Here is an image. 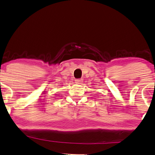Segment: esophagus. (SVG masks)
<instances>
[{"mask_svg": "<svg viewBox=\"0 0 155 155\" xmlns=\"http://www.w3.org/2000/svg\"><path fill=\"white\" fill-rule=\"evenodd\" d=\"M82 79H77L75 80V82L77 83V84H81V83L82 82Z\"/></svg>", "mask_w": 155, "mask_h": 155, "instance_id": "1", "label": "esophagus"}]
</instances>
